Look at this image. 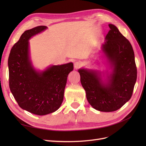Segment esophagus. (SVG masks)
Returning a JSON list of instances; mask_svg holds the SVG:
<instances>
[{"label":"esophagus","instance_id":"34e87169","mask_svg":"<svg viewBox=\"0 0 146 146\" xmlns=\"http://www.w3.org/2000/svg\"><path fill=\"white\" fill-rule=\"evenodd\" d=\"M82 66V63L80 62V61H76V62L74 63V68L76 69L80 68Z\"/></svg>","mask_w":146,"mask_h":146}]
</instances>
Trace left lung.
<instances>
[{
  "mask_svg": "<svg viewBox=\"0 0 146 146\" xmlns=\"http://www.w3.org/2000/svg\"><path fill=\"white\" fill-rule=\"evenodd\" d=\"M105 37L102 50L110 61L112 72L107 82L96 70L80 69V82L88 102L100 111L111 112L121 108L133 94L137 78L134 51L130 42L113 24Z\"/></svg>",
  "mask_w": 146,
  "mask_h": 146,
  "instance_id": "left-lung-1",
  "label": "left lung"
}]
</instances>
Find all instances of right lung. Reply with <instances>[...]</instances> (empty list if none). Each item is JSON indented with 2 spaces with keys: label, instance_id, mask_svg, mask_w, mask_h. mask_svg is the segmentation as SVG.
<instances>
[{
  "label": "right lung",
  "instance_id": "add662e5",
  "mask_svg": "<svg viewBox=\"0 0 146 146\" xmlns=\"http://www.w3.org/2000/svg\"><path fill=\"white\" fill-rule=\"evenodd\" d=\"M47 29L41 25L26 30L13 46L8 57L9 86L19 107L42 116L56 111L62 104L72 63L54 65L38 72L29 57V39Z\"/></svg>",
  "mask_w": 146,
  "mask_h": 146
}]
</instances>
